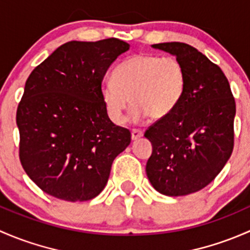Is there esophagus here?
I'll return each mask as SVG.
<instances>
[{
  "label": "esophagus",
  "mask_w": 250,
  "mask_h": 250,
  "mask_svg": "<svg viewBox=\"0 0 250 250\" xmlns=\"http://www.w3.org/2000/svg\"><path fill=\"white\" fill-rule=\"evenodd\" d=\"M142 136H143V131L142 130H137V128H133V130L131 131V138H132V141L138 140V138L142 137Z\"/></svg>",
  "instance_id": "obj_1"
}]
</instances>
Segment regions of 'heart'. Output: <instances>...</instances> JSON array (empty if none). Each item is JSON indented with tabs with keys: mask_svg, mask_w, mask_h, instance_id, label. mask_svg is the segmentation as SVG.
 I'll list each match as a JSON object with an SVG mask.
<instances>
[{
	"mask_svg": "<svg viewBox=\"0 0 250 250\" xmlns=\"http://www.w3.org/2000/svg\"><path fill=\"white\" fill-rule=\"evenodd\" d=\"M187 76L184 66L173 56L136 54L125 59L104 81L100 95L104 109L114 124H120L128 104L131 118L140 122L146 115L161 119L178 106L184 96Z\"/></svg>",
	"mask_w": 250,
	"mask_h": 250,
	"instance_id": "heart-1",
	"label": "heart"
}]
</instances>
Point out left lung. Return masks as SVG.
<instances>
[{"label": "left lung", "mask_w": 250, "mask_h": 250, "mask_svg": "<svg viewBox=\"0 0 250 250\" xmlns=\"http://www.w3.org/2000/svg\"><path fill=\"white\" fill-rule=\"evenodd\" d=\"M151 47L181 61L187 86L173 112L144 132L153 146L146 172L160 194L184 196L207 187L230 159L235 99L219 66L197 49L181 42Z\"/></svg>", "instance_id": "obj_1"}]
</instances>
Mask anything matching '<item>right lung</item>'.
<instances>
[{
  "label": "right lung",
  "mask_w": 250,
  "mask_h": 250,
  "mask_svg": "<svg viewBox=\"0 0 250 250\" xmlns=\"http://www.w3.org/2000/svg\"><path fill=\"white\" fill-rule=\"evenodd\" d=\"M128 48L118 38L71 41L27 78L17 110L19 158L50 196L69 202L96 197L130 144V131L110 122L100 95L108 67Z\"/></svg>",
  "instance_id": "1"
}]
</instances>
